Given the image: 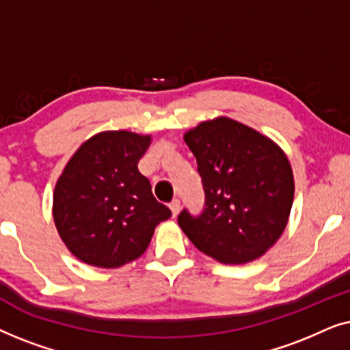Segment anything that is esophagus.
Wrapping results in <instances>:
<instances>
[{"label": "esophagus", "mask_w": 350, "mask_h": 350, "mask_svg": "<svg viewBox=\"0 0 350 350\" xmlns=\"http://www.w3.org/2000/svg\"><path fill=\"white\" fill-rule=\"evenodd\" d=\"M169 207H170V210H172V215H174V218L176 217V215H178L180 213V200L178 199H174V200H172V202H170V205H169Z\"/></svg>", "instance_id": "obj_1"}]
</instances>
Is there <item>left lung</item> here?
I'll return each mask as SVG.
<instances>
[{
    "label": "left lung",
    "mask_w": 350,
    "mask_h": 350,
    "mask_svg": "<svg viewBox=\"0 0 350 350\" xmlns=\"http://www.w3.org/2000/svg\"><path fill=\"white\" fill-rule=\"evenodd\" d=\"M198 161L205 207L178 224L196 248L228 265L260 258L279 241L295 196L293 172L271 138L229 118L200 122L185 133Z\"/></svg>",
    "instance_id": "obj_1"
}]
</instances>
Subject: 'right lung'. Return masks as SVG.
<instances>
[{
  "mask_svg": "<svg viewBox=\"0 0 350 350\" xmlns=\"http://www.w3.org/2000/svg\"><path fill=\"white\" fill-rule=\"evenodd\" d=\"M150 143V135L127 131L97 133L62 172L52 213L62 241L78 260L107 269L137 260L157 224L172 217L138 172Z\"/></svg>",
  "mask_w": 350,
  "mask_h": 350,
  "instance_id": "right-lung-1",
  "label": "right lung"
}]
</instances>
